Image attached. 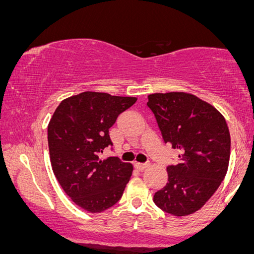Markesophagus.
<instances>
[{
    "label": "esophagus",
    "mask_w": 254,
    "mask_h": 254,
    "mask_svg": "<svg viewBox=\"0 0 254 254\" xmlns=\"http://www.w3.org/2000/svg\"><path fill=\"white\" fill-rule=\"evenodd\" d=\"M149 166V164H144V163H135V167L137 168L138 171H142V170H144V168H146Z\"/></svg>",
    "instance_id": "obj_1"
}]
</instances>
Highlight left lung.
<instances>
[{"label":"left lung","instance_id":"8db88e82","mask_svg":"<svg viewBox=\"0 0 254 254\" xmlns=\"http://www.w3.org/2000/svg\"><path fill=\"white\" fill-rule=\"evenodd\" d=\"M148 98L165 143L180 151L178 165L167 167L168 181L153 201L174 216L192 214L227 174L230 134L226 119L209 103L185 91L150 94Z\"/></svg>","mask_w":254,"mask_h":254}]
</instances>
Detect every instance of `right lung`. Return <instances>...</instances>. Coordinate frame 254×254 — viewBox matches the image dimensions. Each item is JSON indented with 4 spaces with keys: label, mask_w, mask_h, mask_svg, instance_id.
Wrapping results in <instances>:
<instances>
[{
    "label": "right lung",
    "mask_w": 254,
    "mask_h": 254,
    "mask_svg": "<svg viewBox=\"0 0 254 254\" xmlns=\"http://www.w3.org/2000/svg\"><path fill=\"white\" fill-rule=\"evenodd\" d=\"M136 97L83 91L67 97L48 125L50 163L58 183L72 201L89 213H101L123 196L133 165L116 157L101 159L112 145L109 128Z\"/></svg>",
    "instance_id": "obj_1"
}]
</instances>
